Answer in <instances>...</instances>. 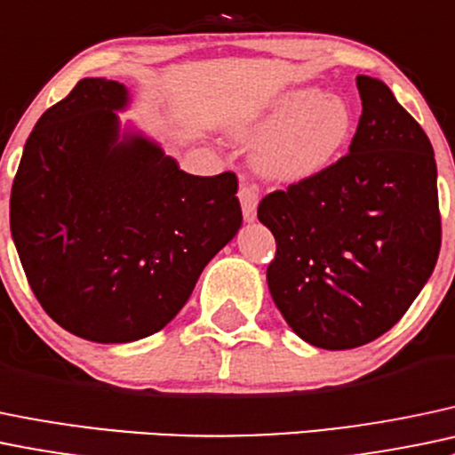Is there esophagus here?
Instances as JSON below:
<instances>
[{
	"instance_id": "esophagus-1",
	"label": "esophagus",
	"mask_w": 455,
	"mask_h": 455,
	"mask_svg": "<svg viewBox=\"0 0 455 455\" xmlns=\"http://www.w3.org/2000/svg\"><path fill=\"white\" fill-rule=\"evenodd\" d=\"M237 196H240L243 218H246L248 222H252V220H255V215H257V204H259V196H257L255 185L242 183L240 191H237Z\"/></svg>"
}]
</instances>
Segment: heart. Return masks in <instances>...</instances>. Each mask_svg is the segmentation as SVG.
<instances>
[{"mask_svg":"<svg viewBox=\"0 0 455 455\" xmlns=\"http://www.w3.org/2000/svg\"><path fill=\"white\" fill-rule=\"evenodd\" d=\"M353 128L355 115L342 95L299 87L281 93L243 135L261 137L252 155L259 174L279 183H299L336 164Z\"/></svg>","mask_w":455,"mask_h":455,"instance_id":"heart-1","label":"heart"}]
</instances>
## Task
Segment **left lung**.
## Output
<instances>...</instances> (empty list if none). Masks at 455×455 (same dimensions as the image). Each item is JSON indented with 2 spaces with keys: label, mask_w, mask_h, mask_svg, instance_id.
Instances as JSON below:
<instances>
[{
  "label": "left lung",
  "mask_w": 455,
  "mask_h": 455,
  "mask_svg": "<svg viewBox=\"0 0 455 455\" xmlns=\"http://www.w3.org/2000/svg\"><path fill=\"white\" fill-rule=\"evenodd\" d=\"M355 83L362 115L348 155L257 209L276 242L272 299L296 336L327 351L395 327L441 251L432 143L381 80Z\"/></svg>",
  "instance_id": "left-lung-1"
}]
</instances>
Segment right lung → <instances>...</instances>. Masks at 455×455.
Segmentation results:
<instances>
[{
  "instance_id": "right-lung-1",
  "label": "right lung",
  "mask_w": 455,
  "mask_h": 455,
  "mask_svg": "<svg viewBox=\"0 0 455 455\" xmlns=\"http://www.w3.org/2000/svg\"><path fill=\"white\" fill-rule=\"evenodd\" d=\"M124 84L84 78L23 148L11 233L41 307L91 342L164 329L242 227L237 176H194L140 132L119 135Z\"/></svg>"
}]
</instances>
